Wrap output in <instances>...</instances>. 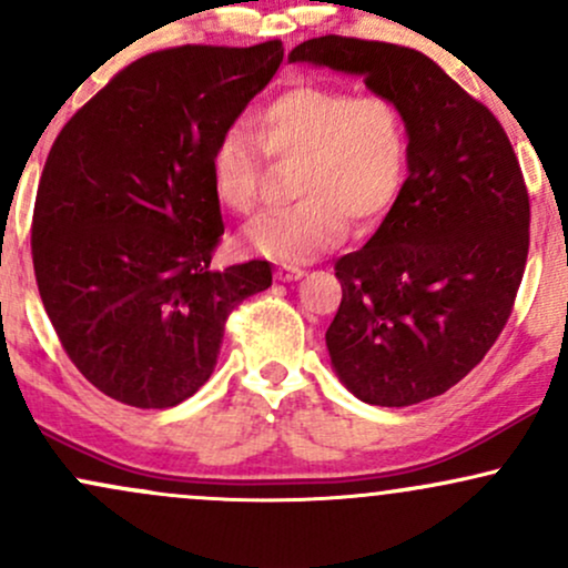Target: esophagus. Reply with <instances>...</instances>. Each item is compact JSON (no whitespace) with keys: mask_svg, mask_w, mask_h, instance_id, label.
<instances>
[{"mask_svg":"<svg viewBox=\"0 0 568 568\" xmlns=\"http://www.w3.org/2000/svg\"><path fill=\"white\" fill-rule=\"evenodd\" d=\"M306 275V272L302 270V266H293V264H280L275 277L283 280V283H291V280H302Z\"/></svg>","mask_w":568,"mask_h":568,"instance_id":"esophagus-1","label":"esophagus"}]
</instances>
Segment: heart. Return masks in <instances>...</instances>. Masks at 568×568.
<instances>
[{
	"label": "heart",
	"instance_id": "b5f03b06",
	"mask_svg": "<svg viewBox=\"0 0 568 568\" xmlns=\"http://www.w3.org/2000/svg\"><path fill=\"white\" fill-rule=\"evenodd\" d=\"M253 135L226 128L207 158V179L221 207L247 213L262 175V152L296 160L291 192L298 197L266 211L243 232L247 253L304 264L347 234L374 230L400 197L408 175V125L387 95H355L338 84H293L253 116Z\"/></svg>",
	"mask_w": 568,
	"mask_h": 568
}]
</instances>
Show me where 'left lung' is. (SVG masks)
Here are the masks:
<instances>
[{
  "instance_id": "obj_1",
  "label": "left lung",
  "mask_w": 568,
  "mask_h": 568,
  "mask_svg": "<svg viewBox=\"0 0 568 568\" xmlns=\"http://www.w3.org/2000/svg\"><path fill=\"white\" fill-rule=\"evenodd\" d=\"M291 63L363 77L408 125V179L361 251L336 262L331 366L371 406H414L484 361L529 256V194L505 130L425 53L317 37Z\"/></svg>"
}]
</instances>
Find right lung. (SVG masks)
I'll return each instance as SVG.
<instances>
[{"label":"right lung","instance_id":"right-lung-1","mask_svg":"<svg viewBox=\"0 0 568 568\" xmlns=\"http://www.w3.org/2000/svg\"><path fill=\"white\" fill-rule=\"evenodd\" d=\"M280 63L277 39L143 55L50 149L31 224L39 296L71 363L125 406L197 393L230 312L272 285L270 262L211 270L224 224L207 158Z\"/></svg>","mask_w":568,"mask_h":568}]
</instances>
